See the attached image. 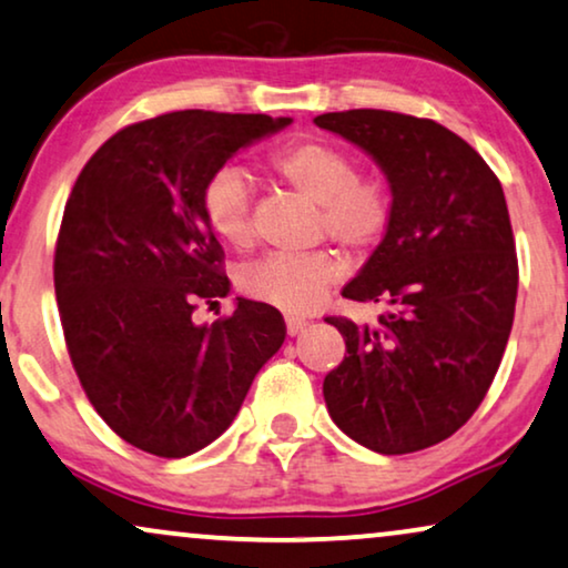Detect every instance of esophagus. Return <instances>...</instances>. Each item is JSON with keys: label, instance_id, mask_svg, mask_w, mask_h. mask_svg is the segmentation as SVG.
Segmentation results:
<instances>
[{"label": "esophagus", "instance_id": "1", "mask_svg": "<svg viewBox=\"0 0 568 568\" xmlns=\"http://www.w3.org/2000/svg\"><path fill=\"white\" fill-rule=\"evenodd\" d=\"M307 328V321L305 317H286V333H290V336H297V333H302Z\"/></svg>", "mask_w": 568, "mask_h": 568}]
</instances>
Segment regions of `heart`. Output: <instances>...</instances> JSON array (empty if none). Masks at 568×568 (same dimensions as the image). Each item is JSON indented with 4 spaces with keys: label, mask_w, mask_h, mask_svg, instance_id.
Wrapping results in <instances>:
<instances>
[{
    "label": "heart",
    "mask_w": 568,
    "mask_h": 568,
    "mask_svg": "<svg viewBox=\"0 0 568 568\" xmlns=\"http://www.w3.org/2000/svg\"><path fill=\"white\" fill-rule=\"evenodd\" d=\"M268 165L302 199L317 204V230L354 253H369L383 243L393 222V191L385 178L359 175L354 158L328 139H297L271 154ZM253 189L245 170L224 165L212 173L201 212L209 230L230 247H251ZM346 263L336 251L305 255L274 253L240 271L237 284L247 297L284 313H307L344 276Z\"/></svg>",
    "instance_id": "heart-1"
}]
</instances>
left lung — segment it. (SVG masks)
Returning a JSON list of instances; mask_svg holds the SVG:
<instances>
[{
    "instance_id": "8db88e82",
    "label": "left lung",
    "mask_w": 568,
    "mask_h": 568,
    "mask_svg": "<svg viewBox=\"0 0 568 568\" xmlns=\"http://www.w3.org/2000/svg\"><path fill=\"white\" fill-rule=\"evenodd\" d=\"M315 123L372 154L393 191L390 230L341 292L383 315L325 317L346 341L325 406L359 445L418 453L476 414L507 348L519 268L501 183L432 119L356 108Z\"/></svg>"
}]
</instances>
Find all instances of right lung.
<instances>
[{
	"mask_svg": "<svg viewBox=\"0 0 568 568\" xmlns=\"http://www.w3.org/2000/svg\"><path fill=\"white\" fill-rule=\"evenodd\" d=\"M290 123L214 111L136 121L92 154L69 193L53 253L69 359L100 418L144 453L185 457L214 442L284 344V317L263 302L237 297L212 325L191 317L230 292L201 212L206 181Z\"/></svg>",
	"mask_w": 568,
	"mask_h": 568,
	"instance_id": "1",
	"label": "right lung"
}]
</instances>
